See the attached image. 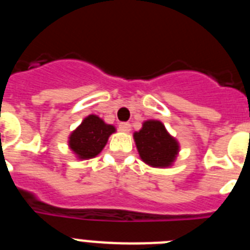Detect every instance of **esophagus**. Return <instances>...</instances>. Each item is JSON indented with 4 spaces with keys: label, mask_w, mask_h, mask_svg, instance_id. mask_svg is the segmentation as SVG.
Segmentation results:
<instances>
[{
    "label": "esophagus",
    "mask_w": 250,
    "mask_h": 250,
    "mask_svg": "<svg viewBox=\"0 0 250 250\" xmlns=\"http://www.w3.org/2000/svg\"><path fill=\"white\" fill-rule=\"evenodd\" d=\"M119 130H120L121 132H129L130 130H131V125L127 123H121L120 125H119Z\"/></svg>",
    "instance_id": "34e87169"
}]
</instances>
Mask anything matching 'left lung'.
<instances>
[{
    "instance_id": "1",
    "label": "left lung",
    "mask_w": 250,
    "mask_h": 250,
    "mask_svg": "<svg viewBox=\"0 0 250 250\" xmlns=\"http://www.w3.org/2000/svg\"><path fill=\"white\" fill-rule=\"evenodd\" d=\"M136 149L141 160L152 167H169L179 154V143L159 120H146L134 132Z\"/></svg>"
}]
</instances>
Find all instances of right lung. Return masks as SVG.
<instances>
[{
  "mask_svg": "<svg viewBox=\"0 0 250 250\" xmlns=\"http://www.w3.org/2000/svg\"><path fill=\"white\" fill-rule=\"evenodd\" d=\"M116 131L114 125L106 124L98 115H89L68 136V147L77 159L89 160L98 156L110 135Z\"/></svg>",
  "mask_w": 250,
  "mask_h": 250,
  "instance_id": "right-lung-1",
  "label": "right lung"
}]
</instances>
